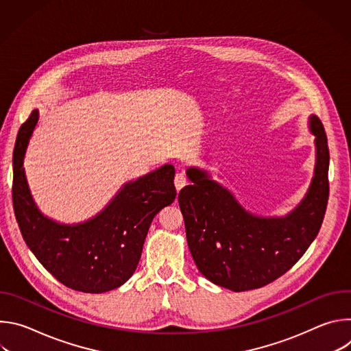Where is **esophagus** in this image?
Wrapping results in <instances>:
<instances>
[{"label": "esophagus", "instance_id": "obj_1", "mask_svg": "<svg viewBox=\"0 0 351 351\" xmlns=\"http://www.w3.org/2000/svg\"><path fill=\"white\" fill-rule=\"evenodd\" d=\"M186 184H187V179H186L184 173H182V172L176 173V176H175V187H176V190L178 191L182 190Z\"/></svg>", "mask_w": 351, "mask_h": 351}]
</instances>
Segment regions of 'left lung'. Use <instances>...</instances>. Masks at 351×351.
<instances>
[{
    "label": "left lung",
    "mask_w": 351,
    "mask_h": 351,
    "mask_svg": "<svg viewBox=\"0 0 351 351\" xmlns=\"http://www.w3.org/2000/svg\"><path fill=\"white\" fill-rule=\"evenodd\" d=\"M315 168L300 204L285 217H258L195 167L178 195L191 257L208 280L232 291L263 287L286 274L317 237L329 197V148L322 122L311 115Z\"/></svg>",
    "instance_id": "obj_1"
}]
</instances>
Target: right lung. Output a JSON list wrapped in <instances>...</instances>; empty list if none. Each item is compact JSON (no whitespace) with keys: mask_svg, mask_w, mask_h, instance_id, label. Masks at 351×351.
Returning <instances> with one entry per match:
<instances>
[{"mask_svg":"<svg viewBox=\"0 0 351 351\" xmlns=\"http://www.w3.org/2000/svg\"><path fill=\"white\" fill-rule=\"evenodd\" d=\"M38 111L21 126L14 149L15 217L30 252L62 285L83 293H104L134 274L154 217L176 197L173 165L125 183L108 206L79 223L45 217L34 203L23 160Z\"/></svg>","mask_w":351,"mask_h":351,"instance_id":"obj_1","label":"right lung"}]
</instances>
